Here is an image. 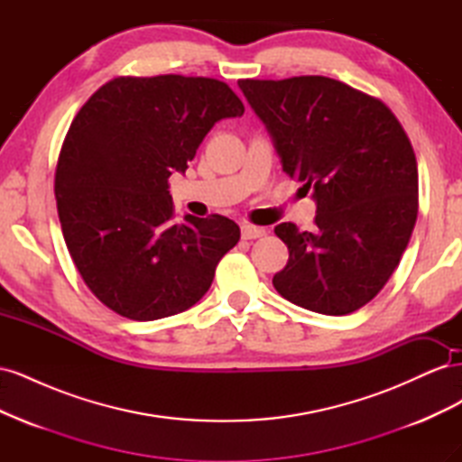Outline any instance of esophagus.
I'll use <instances>...</instances> for the list:
<instances>
[{
  "label": "esophagus",
  "mask_w": 462,
  "mask_h": 462,
  "mask_svg": "<svg viewBox=\"0 0 462 462\" xmlns=\"http://www.w3.org/2000/svg\"><path fill=\"white\" fill-rule=\"evenodd\" d=\"M241 233H243V239L250 241V239H260V236H263L265 229L263 227H256V226H250V223H245V226L241 227Z\"/></svg>",
  "instance_id": "34e87169"
}]
</instances>
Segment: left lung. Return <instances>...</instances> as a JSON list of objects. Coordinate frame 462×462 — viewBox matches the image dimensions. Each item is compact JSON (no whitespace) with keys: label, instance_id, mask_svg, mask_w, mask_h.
<instances>
[{"label":"left lung","instance_id":"obj_1","mask_svg":"<svg viewBox=\"0 0 462 462\" xmlns=\"http://www.w3.org/2000/svg\"><path fill=\"white\" fill-rule=\"evenodd\" d=\"M239 87L272 134L283 171L314 190V231L279 223L289 262L279 295L306 310L345 316L383 289L418 214V167L402 125L380 97L306 75L243 79Z\"/></svg>","mask_w":462,"mask_h":462}]
</instances>
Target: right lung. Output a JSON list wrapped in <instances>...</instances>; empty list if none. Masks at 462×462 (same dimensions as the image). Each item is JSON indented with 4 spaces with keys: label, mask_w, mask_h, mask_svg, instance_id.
Masks as SVG:
<instances>
[{
    "label": "right lung",
    "mask_w": 462,
    "mask_h": 462,
    "mask_svg": "<svg viewBox=\"0 0 462 462\" xmlns=\"http://www.w3.org/2000/svg\"><path fill=\"white\" fill-rule=\"evenodd\" d=\"M245 106L208 77H117L80 107L55 167L63 239L109 310L150 321L189 310L239 243L229 217L173 219L167 179L187 171L219 119Z\"/></svg>",
    "instance_id": "obj_1"
}]
</instances>
